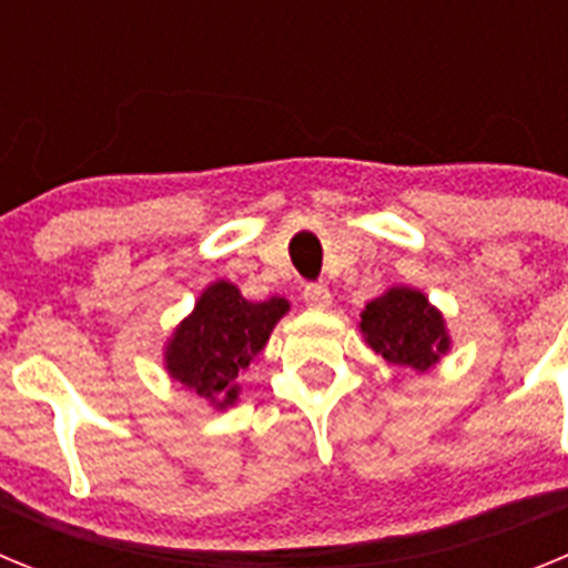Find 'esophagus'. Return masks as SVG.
<instances>
[{
    "label": "esophagus",
    "instance_id": "esophagus-1",
    "mask_svg": "<svg viewBox=\"0 0 568 568\" xmlns=\"http://www.w3.org/2000/svg\"><path fill=\"white\" fill-rule=\"evenodd\" d=\"M304 304L310 310H327L333 304V295L324 284H310V287H304Z\"/></svg>",
    "mask_w": 568,
    "mask_h": 568
}]
</instances>
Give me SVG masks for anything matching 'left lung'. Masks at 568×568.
Here are the masks:
<instances>
[{
  "label": "left lung",
  "mask_w": 568,
  "mask_h": 568,
  "mask_svg": "<svg viewBox=\"0 0 568 568\" xmlns=\"http://www.w3.org/2000/svg\"><path fill=\"white\" fill-rule=\"evenodd\" d=\"M366 346H373L389 364L426 373L453 349L446 318L418 287L393 284L373 298L361 313L358 324Z\"/></svg>",
  "instance_id": "left-lung-1"
}]
</instances>
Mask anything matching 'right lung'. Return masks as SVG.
<instances>
[{
    "label": "right lung",
    "instance_id": "right-lung-1",
    "mask_svg": "<svg viewBox=\"0 0 568 568\" xmlns=\"http://www.w3.org/2000/svg\"><path fill=\"white\" fill-rule=\"evenodd\" d=\"M290 313L287 298L247 301L233 281H213L187 318L164 341L162 364L175 384L224 413L239 400V373L264 353L275 324Z\"/></svg>",
    "mask_w": 568,
    "mask_h": 568
}]
</instances>
